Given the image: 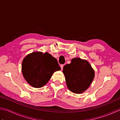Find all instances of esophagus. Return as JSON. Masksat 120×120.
Listing matches in <instances>:
<instances>
[{
  "label": "esophagus",
  "instance_id": "1",
  "mask_svg": "<svg viewBox=\"0 0 120 120\" xmlns=\"http://www.w3.org/2000/svg\"><path fill=\"white\" fill-rule=\"evenodd\" d=\"M63 67H64V65L63 64H61L60 65V67H61V70H63Z\"/></svg>",
  "mask_w": 120,
  "mask_h": 120
}]
</instances>
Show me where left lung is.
Here are the masks:
<instances>
[{"instance_id": "left-lung-1", "label": "left lung", "mask_w": 120, "mask_h": 120, "mask_svg": "<svg viewBox=\"0 0 120 120\" xmlns=\"http://www.w3.org/2000/svg\"><path fill=\"white\" fill-rule=\"evenodd\" d=\"M63 73L68 89L76 94L85 92L94 77V71L90 63L79 58H73L70 64L64 65Z\"/></svg>"}]
</instances>
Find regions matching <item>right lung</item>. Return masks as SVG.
Segmentation results:
<instances>
[{"instance_id":"add662e5","label":"right lung","mask_w":120,"mask_h":120,"mask_svg":"<svg viewBox=\"0 0 120 120\" xmlns=\"http://www.w3.org/2000/svg\"><path fill=\"white\" fill-rule=\"evenodd\" d=\"M57 59L48 52H34L26 56L22 71L25 80L34 88H41L55 72L60 70Z\"/></svg>"}]
</instances>
